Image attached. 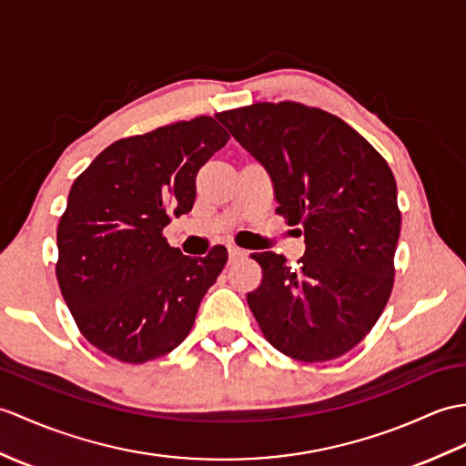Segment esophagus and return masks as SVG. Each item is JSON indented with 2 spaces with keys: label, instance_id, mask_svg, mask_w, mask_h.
Instances as JSON below:
<instances>
[{
  "label": "esophagus",
  "instance_id": "esophagus-1",
  "mask_svg": "<svg viewBox=\"0 0 466 466\" xmlns=\"http://www.w3.org/2000/svg\"><path fill=\"white\" fill-rule=\"evenodd\" d=\"M228 256H230V262H234V259L246 256V252L240 250V248H238V246H232V244H230V246H228Z\"/></svg>",
  "mask_w": 466,
  "mask_h": 466
}]
</instances>
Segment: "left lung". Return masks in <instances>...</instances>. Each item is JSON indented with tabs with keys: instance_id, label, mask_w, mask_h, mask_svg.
Returning <instances> with one entry per match:
<instances>
[{
	"instance_id": "8db88e82",
	"label": "left lung",
	"mask_w": 466,
	"mask_h": 466,
	"mask_svg": "<svg viewBox=\"0 0 466 466\" xmlns=\"http://www.w3.org/2000/svg\"><path fill=\"white\" fill-rule=\"evenodd\" d=\"M272 178L276 212L306 236L299 268L254 254L262 284L248 294L264 338L304 363L351 351L393 289L401 232L397 184L367 140L316 106L254 103L216 115Z\"/></svg>"
}]
</instances>
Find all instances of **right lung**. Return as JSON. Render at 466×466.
Here are the masks:
<instances>
[{
  "label": "right lung",
  "instance_id": "right-lung-1",
  "mask_svg": "<svg viewBox=\"0 0 466 466\" xmlns=\"http://www.w3.org/2000/svg\"><path fill=\"white\" fill-rule=\"evenodd\" d=\"M212 116L178 121L106 147L69 190L57 226V282L85 339L123 363L184 341L228 259L184 256L162 236L192 210L197 175L228 143Z\"/></svg>",
  "mask_w": 466,
  "mask_h": 466
}]
</instances>
